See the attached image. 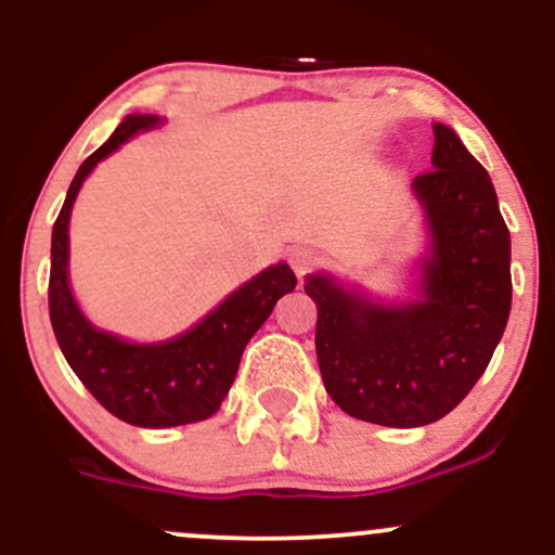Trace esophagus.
Returning a JSON list of instances; mask_svg holds the SVG:
<instances>
[{
	"label": "esophagus",
	"mask_w": 555,
	"mask_h": 555,
	"mask_svg": "<svg viewBox=\"0 0 555 555\" xmlns=\"http://www.w3.org/2000/svg\"><path fill=\"white\" fill-rule=\"evenodd\" d=\"M288 259H291V267L296 270V275H307V272L317 264V259H320V257H317L314 248L296 246V248H291Z\"/></svg>",
	"instance_id": "esophagus-1"
}]
</instances>
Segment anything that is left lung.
I'll return each mask as SVG.
<instances>
[{
  "mask_svg": "<svg viewBox=\"0 0 555 555\" xmlns=\"http://www.w3.org/2000/svg\"><path fill=\"white\" fill-rule=\"evenodd\" d=\"M433 170L414 178L433 257L422 298L370 304L311 275L317 361L330 398L357 420L422 427L459 406L488 370L512 311V235L488 170L435 122Z\"/></svg>",
  "mask_w": 555,
  "mask_h": 555,
  "instance_id": "8db88e82",
  "label": "left lung"
}]
</instances>
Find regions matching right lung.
<instances>
[{
    "label": "right lung",
    "mask_w": 555,
    "mask_h": 555,
    "mask_svg": "<svg viewBox=\"0 0 555 555\" xmlns=\"http://www.w3.org/2000/svg\"><path fill=\"white\" fill-rule=\"evenodd\" d=\"M157 122L159 117L154 115L126 117L109 141L78 167L52 230L49 272V320L70 370L109 414L152 429L191 425L215 414L233 385L251 335L272 314L278 298L296 288L288 264L270 267L230 294L196 327L167 344L133 346L86 322L67 285V222L73 202L99 159Z\"/></svg>",
    "instance_id": "right-lung-1"
}]
</instances>
